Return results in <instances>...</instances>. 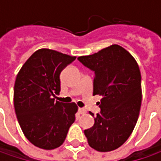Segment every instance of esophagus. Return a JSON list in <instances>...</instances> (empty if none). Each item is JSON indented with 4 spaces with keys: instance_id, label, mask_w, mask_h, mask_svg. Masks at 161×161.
Instances as JSON below:
<instances>
[{
    "instance_id": "1",
    "label": "esophagus",
    "mask_w": 161,
    "mask_h": 161,
    "mask_svg": "<svg viewBox=\"0 0 161 161\" xmlns=\"http://www.w3.org/2000/svg\"><path fill=\"white\" fill-rule=\"evenodd\" d=\"M78 113L80 114H84L86 113V109H84V108H79L78 109Z\"/></svg>"
}]
</instances>
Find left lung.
Listing matches in <instances>:
<instances>
[{"label": "left lung", "instance_id": "obj_1", "mask_svg": "<svg viewBox=\"0 0 161 161\" xmlns=\"http://www.w3.org/2000/svg\"><path fill=\"white\" fill-rule=\"evenodd\" d=\"M78 60L94 71L93 96L102 97L94 125L84 131L89 145L111 152L123 145L133 131L142 104L139 66L132 54L118 45ZM91 115L94 114L90 112Z\"/></svg>", "mask_w": 161, "mask_h": 161}]
</instances>
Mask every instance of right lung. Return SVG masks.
<instances>
[{"label":"right lung","instance_id":"obj_1","mask_svg":"<svg viewBox=\"0 0 161 161\" xmlns=\"http://www.w3.org/2000/svg\"><path fill=\"white\" fill-rule=\"evenodd\" d=\"M75 56L47 48L36 51L23 64L14 85V108L26 138L35 146L53 150L64 142L75 121V103L55 101L60 74Z\"/></svg>","mask_w":161,"mask_h":161}]
</instances>
